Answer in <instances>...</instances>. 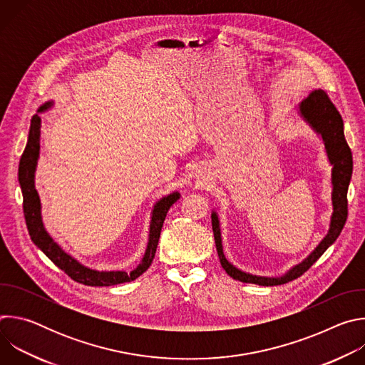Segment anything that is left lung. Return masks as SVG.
<instances>
[{
    "label": "left lung",
    "mask_w": 365,
    "mask_h": 365,
    "mask_svg": "<svg viewBox=\"0 0 365 365\" xmlns=\"http://www.w3.org/2000/svg\"><path fill=\"white\" fill-rule=\"evenodd\" d=\"M296 111L299 117L322 138L328 162L332 166V170H331L332 215L329 221V230L327 235L322 238V241L317 245V248L312 251L303 262L289 269L284 274L276 276V277L257 276V274L242 272L228 262L222 247L220 218H218V214L212 211L211 214L212 230H214L215 245H217L221 266L228 276L242 283H252L258 286H279L300 277L312 264L318 262V258L336 241L346 221V214H348L346 193H348V186L352 176V153L344 135L342 117L322 89L314 91L307 98L299 102Z\"/></svg>",
    "instance_id": "1"
}]
</instances>
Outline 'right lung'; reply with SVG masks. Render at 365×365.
<instances>
[{
  "mask_svg": "<svg viewBox=\"0 0 365 365\" xmlns=\"http://www.w3.org/2000/svg\"><path fill=\"white\" fill-rule=\"evenodd\" d=\"M51 107H53V101L44 102L43 106L38 107L37 114L31 118L29 140L19 165V182L23 193V211H24L26 225H27L30 238L36 244V247L40 248L51 259V262H53L61 270H63L71 279H73L78 283H82L85 286H114L120 283L133 282L137 277H140L151 266L168 211L170 210V206L180 197V193L178 190L172 192L160 197L154 203L151 210V218H150L147 247L141 262L137 264V267L133 272L130 273L124 270L99 272L78 262L75 257L66 252L46 231L41 220L40 197L34 186L36 168H37L38 155H40L41 118L38 114L48 111Z\"/></svg>",
  "mask_w": 365,
  "mask_h": 365,
  "instance_id": "add662e5",
  "label": "right lung"
}]
</instances>
